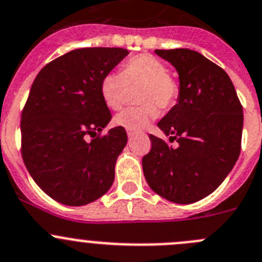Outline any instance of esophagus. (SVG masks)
<instances>
[{"mask_svg":"<svg viewBox=\"0 0 262 262\" xmlns=\"http://www.w3.org/2000/svg\"><path fill=\"white\" fill-rule=\"evenodd\" d=\"M134 137V133H132V132H128V138L132 139Z\"/></svg>","mask_w":262,"mask_h":262,"instance_id":"34e87169","label":"esophagus"}]
</instances>
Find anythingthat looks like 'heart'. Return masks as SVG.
Instances as JSON below:
<instances>
[{"mask_svg":"<svg viewBox=\"0 0 262 262\" xmlns=\"http://www.w3.org/2000/svg\"><path fill=\"white\" fill-rule=\"evenodd\" d=\"M141 84L138 99L141 106L128 107L115 117L117 126L137 133L145 129L158 116V108L165 110L176 103L180 85L167 73V67L151 54H138L129 58L120 68V73L104 75L99 92L104 104L117 111L125 101L126 85Z\"/></svg>","mask_w":262,"mask_h":262,"instance_id":"obj_1","label":"heart"}]
</instances>
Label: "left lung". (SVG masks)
I'll return each instance as SVG.
<instances>
[{"instance_id": "8db88e82", "label": "left lung", "mask_w": 262, "mask_h": 262, "mask_svg": "<svg viewBox=\"0 0 262 262\" xmlns=\"http://www.w3.org/2000/svg\"><path fill=\"white\" fill-rule=\"evenodd\" d=\"M177 70V104L158 123L172 147L150 134L143 156L148 186L169 202L190 204L214 191L241 154L243 107L227 73L189 49L155 50Z\"/></svg>"}]
</instances>
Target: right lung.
<instances>
[{
	"label": "right lung",
	"mask_w": 262,
	"mask_h": 262,
	"mask_svg": "<svg viewBox=\"0 0 262 262\" xmlns=\"http://www.w3.org/2000/svg\"><path fill=\"white\" fill-rule=\"evenodd\" d=\"M128 54L76 49L48 63L32 84L21 111V156L35 182L58 203L89 204L114 182L128 137L121 126L99 136L112 117L99 84Z\"/></svg>",
	"instance_id": "1"
}]
</instances>
